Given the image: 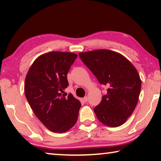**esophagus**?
<instances>
[{
	"instance_id": "esophagus-1",
	"label": "esophagus",
	"mask_w": 161,
	"mask_h": 161,
	"mask_svg": "<svg viewBox=\"0 0 161 161\" xmlns=\"http://www.w3.org/2000/svg\"><path fill=\"white\" fill-rule=\"evenodd\" d=\"M83 100H84V102H88V97H84L83 98Z\"/></svg>"
}]
</instances>
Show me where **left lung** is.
I'll return each mask as SVG.
<instances>
[{"label": "left lung", "instance_id": "1", "mask_svg": "<svg viewBox=\"0 0 161 161\" xmlns=\"http://www.w3.org/2000/svg\"><path fill=\"white\" fill-rule=\"evenodd\" d=\"M79 56L99 82L108 86L107 94L94 108L97 119L106 126H121L138 103L141 81L137 70L125 57L111 50L86 52Z\"/></svg>", "mask_w": 161, "mask_h": 161}]
</instances>
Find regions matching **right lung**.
<instances>
[{
  "label": "right lung",
  "mask_w": 161,
  "mask_h": 161,
  "mask_svg": "<svg viewBox=\"0 0 161 161\" xmlns=\"http://www.w3.org/2000/svg\"><path fill=\"white\" fill-rule=\"evenodd\" d=\"M77 54L50 52L35 59L25 81V94L30 106L44 126L64 133L77 123L81 103L64 90L69 85L67 75Z\"/></svg>",
  "instance_id": "right-lung-1"
}]
</instances>
